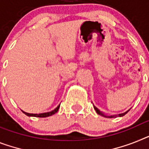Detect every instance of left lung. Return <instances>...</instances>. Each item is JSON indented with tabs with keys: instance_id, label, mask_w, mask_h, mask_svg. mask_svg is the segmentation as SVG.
<instances>
[{
	"instance_id": "left-lung-1",
	"label": "left lung",
	"mask_w": 149,
	"mask_h": 149,
	"mask_svg": "<svg viewBox=\"0 0 149 149\" xmlns=\"http://www.w3.org/2000/svg\"><path fill=\"white\" fill-rule=\"evenodd\" d=\"M94 109L95 110L96 112H97V113H98V114H100V115H102V116H104V117H108V118H112V117H123V116H124L126 113H128V111H130V110H129V111H127V112H125V113H120V114H118V115H113V116H106V115L104 114L103 113H102V112H101V111H100L97 108V107H95V106H94Z\"/></svg>"
}]
</instances>
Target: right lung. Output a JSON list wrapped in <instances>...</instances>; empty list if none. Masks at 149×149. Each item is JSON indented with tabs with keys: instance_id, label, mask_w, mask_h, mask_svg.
<instances>
[{
	"instance_id": "obj_1",
	"label": "right lung",
	"mask_w": 149,
	"mask_h": 149,
	"mask_svg": "<svg viewBox=\"0 0 149 149\" xmlns=\"http://www.w3.org/2000/svg\"><path fill=\"white\" fill-rule=\"evenodd\" d=\"M60 105H61V104H59V105L57 106V107H56L55 109L54 110V111H51V112H47V113H39V114H37V113H26V112H24V111H22V112H23L26 115L29 116V117H49V116H51V115L54 114L55 113H57L60 108Z\"/></svg>"
}]
</instances>
